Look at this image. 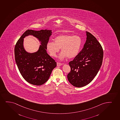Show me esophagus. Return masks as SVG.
I'll use <instances>...</instances> for the list:
<instances>
[{"label":"esophagus","instance_id":"34e87169","mask_svg":"<svg viewBox=\"0 0 120 120\" xmlns=\"http://www.w3.org/2000/svg\"><path fill=\"white\" fill-rule=\"evenodd\" d=\"M57 66H61V65H62V64H61V63H60L57 62Z\"/></svg>","mask_w":120,"mask_h":120}]
</instances>
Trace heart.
Instances as JSON below:
<instances>
[{
    "label": "heart",
    "instance_id": "obj_1",
    "mask_svg": "<svg viewBox=\"0 0 120 120\" xmlns=\"http://www.w3.org/2000/svg\"><path fill=\"white\" fill-rule=\"evenodd\" d=\"M82 40L79 36L70 34H60L56 37L54 42H49L46 49L50 55L55 57L61 48L59 59L63 60L67 57L72 59L76 57L79 52Z\"/></svg>",
    "mask_w": 120,
    "mask_h": 120
}]
</instances>
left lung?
<instances>
[{
	"instance_id": "1",
	"label": "left lung",
	"mask_w": 120,
	"mask_h": 120,
	"mask_svg": "<svg viewBox=\"0 0 120 120\" xmlns=\"http://www.w3.org/2000/svg\"><path fill=\"white\" fill-rule=\"evenodd\" d=\"M86 33V40L82 50L69 63L71 71L68 79L76 87H82L90 83L97 74L103 61L101 45L90 33Z\"/></svg>"
}]
</instances>
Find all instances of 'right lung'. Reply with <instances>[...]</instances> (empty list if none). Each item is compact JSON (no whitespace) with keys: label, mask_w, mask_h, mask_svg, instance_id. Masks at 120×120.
Masks as SVG:
<instances>
[{"label":"right lung","mask_w":120,"mask_h":120,"mask_svg":"<svg viewBox=\"0 0 120 120\" xmlns=\"http://www.w3.org/2000/svg\"><path fill=\"white\" fill-rule=\"evenodd\" d=\"M52 34L51 30H28L22 35L15 47V60L19 71L24 79L33 85L45 83L56 66V63L46 51V45ZM29 35L36 37L41 43L38 51L33 53L26 52L23 46V39Z\"/></svg>","instance_id":"right-lung-1"}]
</instances>
